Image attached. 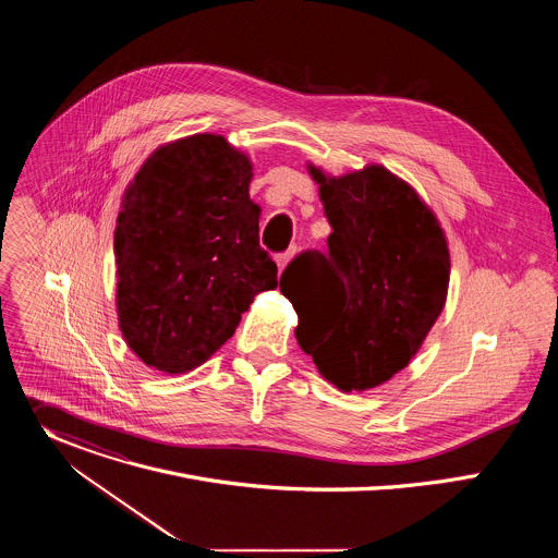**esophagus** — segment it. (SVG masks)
<instances>
[{"instance_id":"esophagus-1","label":"esophagus","mask_w":558,"mask_h":558,"mask_svg":"<svg viewBox=\"0 0 558 558\" xmlns=\"http://www.w3.org/2000/svg\"><path fill=\"white\" fill-rule=\"evenodd\" d=\"M291 258H293V252L278 254V256H276V265H278V269H280V271H284V267L289 265V260H291Z\"/></svg>"}]
</instances>
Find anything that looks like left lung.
<instances>
[{
	"label": "left lung",
	"instance_id": "left-lung-1",
	"mask_svg": "<svg viewBox=\"0 0 558 558\" xmlns=\"http://www.w3.org/2000/svg\"><path fill=\"white\" fill-rule=\"evenodd\" d=\"M331 225L329 254H302L280 291L295 340L340 390H368L409 366L444 311L450 252L435 211L384 166L331 177L306 166Z\"/></svg>",
	"mask_w": 558,
	"mask_h": 558
}]
</instances>
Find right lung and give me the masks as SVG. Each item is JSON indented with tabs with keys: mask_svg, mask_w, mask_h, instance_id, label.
I'll return each mask as SVG.
<instances>
[{
	"mask_svg": "<svg viewBox=\"0 0 558 558\" xmlns=\"http://www.w3.org/2000/svg\"><path fill=\"white\" fill-rule=\"evenodd\" d=\"M252 158L220 134L156 147L125 187L114 229L125 344L161 373L207 362L278 267L258 243Z\"/></svg>",
	"mask_w": 558,
	"mask_h": 558,
	"instance_id": "right-lung-1",
	"label": "right lung"
}]
</instances>
